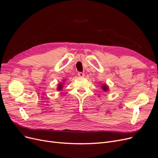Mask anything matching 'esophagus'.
I'll return each instance as SVG.
<instances>
[{
  "instance_id": "1",
  "label": "esophagus",
  "mask_w": 158,
  "mask_h": 158,
  "mask_svg": "<svg viewBox=\"0 0 158 158\" xmlns=\"http://www.w3.org/2000/svg\"><path fill=\"white\" fill-rule=\"evenodd\" d=\"M78 76H80V77H83V76H84V73H82V72H79V73H78Z\"/></svg>"
}]
</instances>
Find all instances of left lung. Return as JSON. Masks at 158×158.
Segmentation results:
<instances>
[{"label":"left lung","instance_id":"left-lung-1","mask_svg":"<svg viewBox=\"0 0 158 158\" xmlns=\"http://www.w3.org/2000/svg\"><path fill=\"white\" fill-rule=\"evenodd\" d=\"M102 89L104 90V91H107L108 90V88H107V85H106V84H104V85H102Z\"/></svg>","mask_w":158,"mask_h":158}]
</instances>
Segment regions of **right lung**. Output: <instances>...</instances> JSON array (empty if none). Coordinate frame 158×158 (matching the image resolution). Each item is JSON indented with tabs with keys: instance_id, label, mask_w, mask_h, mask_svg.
<instances>
[{
	"instance_id": "add662e5",
	"label": "right lung",
	"mask_w": 158,
	"mask_h": 158,
	"mask_svg": "<svg viewBox=\"0 0 158 158\" xmlns=\"http://www.w3.org/2000/svg\"><path fill=\"white\" fill-rule=\"evenodd\" d=\"M62 88H63V86H62V84H59V87H58V90H60V89H62Z\"/></svg>"
}]
</instances>
